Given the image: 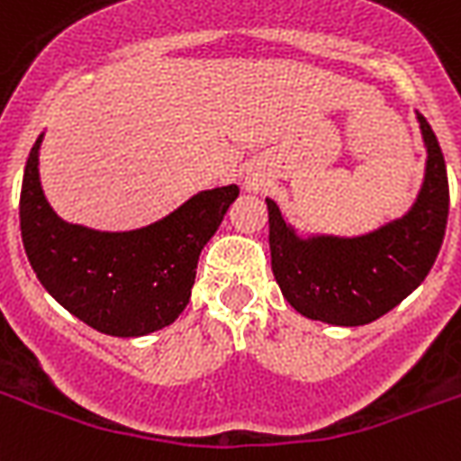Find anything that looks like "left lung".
Segmentation results:
<instances>
[{
	"mask_svg": "<svg viewBox=\"0 0 461 461\" xmlns=\"http://www.w3.org/2000/svg\"><path fill=\"white\" fill-rule=\"evenodd\" d=\"M428 151L425 178L411 210L361 237H300L266 197L276 283L300 315L327 325L374 322L408 298L430 274L445 240L449 185L445 156L428 119L418 114Z\"/></svg>",
	"mask_w": 461,
	"mask_h": 461,
	"instance_id": "1",
	"label": "left lung"
}]
</instances>
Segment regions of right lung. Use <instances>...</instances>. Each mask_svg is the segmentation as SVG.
Masks as SVG:
<instances>
[{
    "label": "right lung",
    "mask_w": 461,
    "mask_h": 461,
    "mask_svg": "<svg viewBox=\"0 0 461 461\" xmlns=\"http://www.w3.org/2000/svg\"><path fill=\"white\" fill-rule=\"evenodd\" d=\"M23 168L19 221L33 274L85 325L112 337H144L176 322L195 283L200 251L240 187L203 190L168 217L131 231H97L60 220L39 176V149Z\"/></svg>",
    "instance_id": "1"
}]
</instances>
